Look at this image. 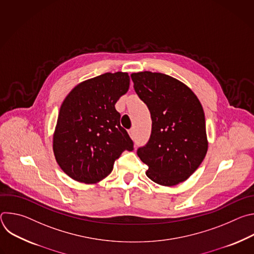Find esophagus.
<instances>
[{
	"label": "esophagus",
	"instance_id": "obj_1",
	"mask_svg": "<svg viewBox=\"0 0 254 254\" xmlns=\"http://www.w3.org/2000/svg\"><path fill=\"white\" fill-rule=\"evenodd\" d=\"M128 134H129V136H130L131 138H134V129H133V128L128 129Z\"/></svg>",
	"mask_w": 254,
	"mask_h": 254
}]
</instances>
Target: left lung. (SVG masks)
Listing matches in <instances>:
<instances>
[{
	"instance_id": "1",
	"label": "left lung",
	"mask_w": 254,
	"mask_h": 254,
	"mask_svg": "<svg viewBox=\"0 0 254 254\" xmlns=\"http://www.w3.org/2000/svg\"><path fill=\"white\" fill-rule=\"evenodd\" d=\"M133 88L151 113L152 132L137 156L155 183L175 186L187 180L203 162L208 141L203 107L181 81L157 72L130 75Z\"/></svg>"
}]
</instances>
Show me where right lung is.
Listing matches in <instances>:
<instances>
[{
  "instance_id": "obj_1",
  "label": "right lung",
  "mask_w": 254,
  "mask_h": 254,
  "mask_svg": "<svg viewBox=\"0 0 254 254\" xmlns=\"http://www.w3.org/2000/svg\"><path fill=\"white\" fill-rule=\"evenodd\" d=\"M128 87L126 72L104 73L79 83L64 99L53 151L70 178L87 184L98 182L112 173L123 152L133 150L115 106Z\"/></svg>"
}]
</instances>
